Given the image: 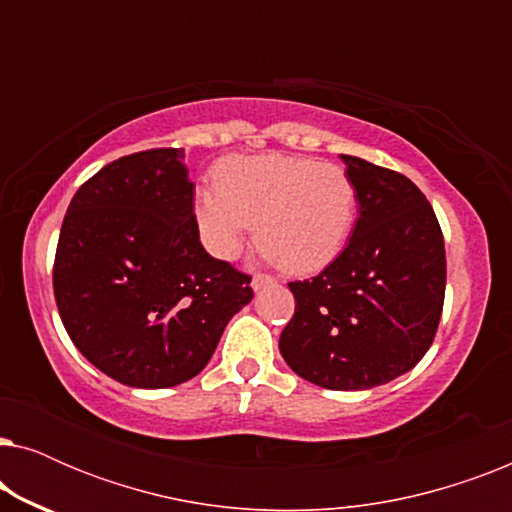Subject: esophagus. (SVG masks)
<instances>
[{"label": "esophagus", "instance_id": "1", "mask_svg": "<svg viewBox=\"0 0 512 512\" xmlns=\"http://www.w3.org/2000/svg\"><path fill=\"white\" fill-rule=\"evenodd\" d=\"M272 282H275V279L268 277V275H256L254 279H251V289L258 293V291H263L265 286H270Z\"/></svg>", "mask_w": 512, "mask_h": 512}]
</instances>
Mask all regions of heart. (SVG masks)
Masks as SVG:
<instances>
[{"mask_svg": "<svg viewBox=\"0 0 512 512\" xmlns=\"http://www.w3.org/2000/svg\"><path fill=\"white\" fill-rule=\"evenodd\" d=\"M216 193L195 195L205 249L233 261L256 226V244L291 275H312L345 251L359 216V191L338 165L314 158L230 156L214 170Z\"/></svg>", "mask_w": 512, "mask_h": 512, "instance_id": "1", "label": "heart"}]
</instances>
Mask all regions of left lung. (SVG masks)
Here are the masks:
<instances>
[{"label": "left lung", "instance_id": "8db88e82", "mask_svg": "<svg viewBox=\"0 0 512 512\" xmlns=\"http://www.w3.org/2000/svg\"><path fill=\"white\" fill-rule=\"evenodd\" d=\"M340 158L359 191V219L324 272L289 284L296 312L279 352L317 387L366 391L408 373L431 347L445 300V242L408 177Z\"/></svg>", "mask_w": 512, "mask_h": 512}]
</instances>
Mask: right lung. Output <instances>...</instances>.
Segmentation results:
<instances>
[{
    "mask_svg": "<svg viewBox=\"0 0 512 512\" xmlns=\"http://www.w3.org/2000/svg\"><path fill=\"white\" fill-rule=\"evenodd\" d=\"M184 149L104 165L69 202L53 291L76 349L135 389L188 382L228 321L251 303V279L200 244Z\"/></svg>",
    "mask_w": 512,
    "mask_h": 512,
    "instance_id": "add662e5",
    "label": "right lung"
}]
</instances>
